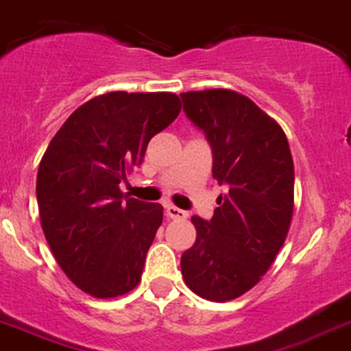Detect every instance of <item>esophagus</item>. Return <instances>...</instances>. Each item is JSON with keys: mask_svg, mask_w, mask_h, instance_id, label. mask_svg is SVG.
<instances>
[{"mask_svg": "<svg viewBox=\"0 0 351 351\" xmlns=\"http://www.w3.org/2000/svg\"><path fill=\"white\" fill-rule=\"evenodd\" d=\"M165 211H167V217L172 218V220H184L188 217L186 211H182V209L176 208V206H167Z\"/></svg>", "mask_w": 351, "mask_h": 351, "instance_id": "34e87169", "label": "esophagus"}]
</instances>
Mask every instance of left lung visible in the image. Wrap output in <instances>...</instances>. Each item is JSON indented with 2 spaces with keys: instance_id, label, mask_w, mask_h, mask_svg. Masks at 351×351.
<instances>
[{
  "instance_id": "1",
  "label": "left lung",
  "mask_w": 351,
  "mask_h": 351,
  "mask_svg": "<svg viewBox=\"0 0 351 351\" xmlns=\"http://www.w3.org/2000/svg\"><path fill=\"white\" fill-rule=\"evenodd\" d=\"M181 99L211 147L213 178L229 188L211 220L191 217L197 239L181 257L182 277L206 300H234L261 280L287 236L291 151L280 125L238 92L213 88Z\"/></svg>"
}]
</instances>
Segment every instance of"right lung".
I'll list each match as a JSON object with an SVG mask.
<instances>
[{
    "label": "right lung",
    "mask_w": 351,
    "mask_h": 351,
    "mask_svg": "<svg viewBox=\"0 0 351 351\" xmlns=\"http://www.w3.org/2000/svg\"><path fill=\"white\" fill-rule=\"evenodd\" d=\"M179 112L170 92L97 95L69 117L42 156V230L60 268L95 298L125 295L142 278L163 208L130 199L119 184Z\"/></svg>",
    "instance_id": "1"
}]
</instances>
